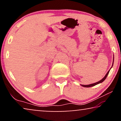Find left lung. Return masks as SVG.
Wrapping results in <instances>:
<instances>
[{"instance_id":"8db88e82","label":"left lung","mask_w":121,"mask_h":121,"mask_svg":"<svg viewBox=\"0 0 121 121\" xmlns=\"http://www.w3.org/2000/svg\"><path fill=\"white\" fill-rule=\"evenodd\" d=\"M113 62H114V59H113ZM113 62H112V65H113ZM112 67H111V68H112ZM110 68V69H111ZM110 70L108 71V72L107 73H106V75L105 76V77H104L103 78H102V79H101V80L100 81H99V82H96V83H93V84H89V85H82L81 84V86H83V87H92V86H95V85H97V84H100V83H101L102 82H103L106 79V77H107V76H108V73H109V71H110Z\"/></svg>"}]
</instances>
